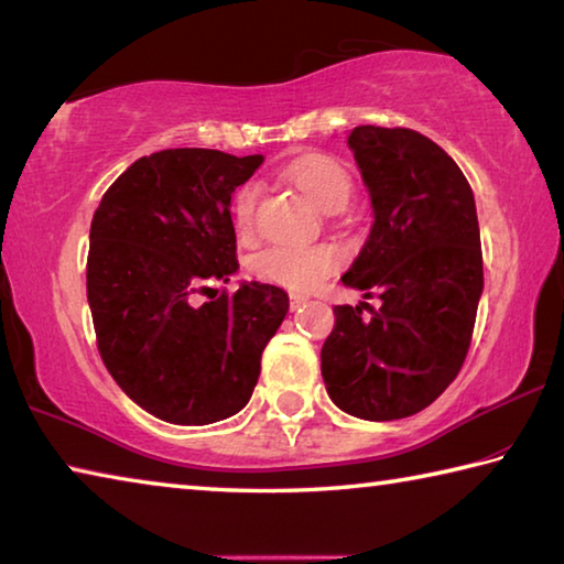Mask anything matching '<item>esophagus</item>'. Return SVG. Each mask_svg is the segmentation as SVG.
Returning <instances> with one entry per match:
<instances>
[{
	"label": "esophagus",
	"instance_id": "esophagus-1",
	"mask_svg": "<svg viewBox=\"0 0 564 564\" xmlns=\"http://www.w3.org/2000/svg\"><path fill=\"white\" fill-rule=\"evenodd\" d=\"M305 301H308V299H305V295H301V293H291V308H299V305H303Z\"/></svg>",
	"mask_w": 564,
	"mask_h": 564
}]
</instances>
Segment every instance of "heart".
Returning a JSON list of instances; mask_svg holds the SVG:
<instances>
[{"label":"heart","mask_w":564,"mask_h":564,"mask_svg":"<svg viewBox=\"0 0 564 564\" xmlns=\"http://www.w3.org/2000/svg\"><path fill=\"white\" fill-rule=\"evenodd\" d=\"M295 187L305 197L313 199L317 207L327 212L345 207L352 194L350 172L333 155L325 152H308V155L295 158L283 170ZM259 189L256 184H243L234 197V227L239 237H251L253 231V212ZM343 263V253L333 243H273L259 253L251 256L249 269L259 281L283 285L291 291H311L327 275L335 273Z\"/></svg>","instance_id":"obj_1"}]
</instances>
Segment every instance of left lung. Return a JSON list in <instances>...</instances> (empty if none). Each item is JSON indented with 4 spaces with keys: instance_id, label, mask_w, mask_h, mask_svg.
<instances>
[{
    "instance_id": "left-lung-1",
    "label": "left lung",
    "mask_w": 564,
    "mask_h": 564,
    "mask_svg": "<svg viewBox=\"0 0 564 564\" xmlns=\"http://www.w3.org/2000/svg\"><path fill=\"white\" fill-rule=\"evenodd\" d=\"M347 145L375 224L343 283L380 308L335 305L321 370L343 412L392 422L432 404L466 360L484 291L476 202L464 172L422 132L357 126Z\"/></svg>"
}]
</instances>
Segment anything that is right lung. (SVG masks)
<instances>
[{
    "mask_svg": "<svg viewBox=\"0 0 564 564\" xmlns=\"http://www.w3.org/2000/svg\"><path fill=\"white\" fill-rule=\"evenodd\" d=\"M261 162L152 152L110 184L90 221L86 289L100 360L162 422L202 426L247 406L263 347L289 313L279 285L212 289L239 269L231 192ZM197 292L210 301L197 306Z\"/></svg>",
    "mask_w": 564,
    "mask_h": 564,
    "instance_id": "obj_1",
    "label": "right lung"
}]
</instances>
